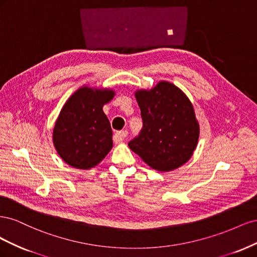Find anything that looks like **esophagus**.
<instances>
[{"instance_id":"34e87169","label":"esophagus","mask_w":257,"mask_h":257,"mask_svg":"<svg viewBox=\"0 0 257 257\" xmlns=\"http://www.w3.org/2000/svg\"><path fill=\"white\" fill-rule=\"evenodd\" d=\"M127 136V132L126 131H120V132H116L113 136V142L116 144H120L124 141V138H126Z\"/></svg>"}]
</instances>
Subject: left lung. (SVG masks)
Masks as SVG:
<instances>
[{
  "mask_svg": "<svg viewBox=\"0 0 257 257\" xmlns=\"http://www.w3.org/2000/svg\"><path fill=\"white\" fill-rule=\"evenodd\" d=\"M142 111L141 134L128 143L132 151L158 172H172L188 162L196 149L199 124L189 97L168 81L151 90H137Z\"/></svg>",
  "mask_w": 257,
  "mask_h": 257,
  "instance_id": "obj_1",
  "label": "left lung"
}]
</instances>
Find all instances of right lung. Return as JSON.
Listing matches in <instances>:
<instances>
[{
    "instance_id": "obj_1",
    "label": "right lung",
    "mask_w": 257,
    "mask_h": 257,
    "mask_svg": "<svg viewBox=\"0 0 257 257\" xmlns=\"http://www.w3.org/2000/svg\"><path fill=\"white\" fill-rule=\"evenodd\" d=\"M113 96L111 89L83 85L66 100L54 124L52 142L69 166L90 169L111 150L112 131L103 107Z\"/></svg>"
}]
</instances>
